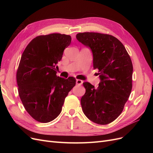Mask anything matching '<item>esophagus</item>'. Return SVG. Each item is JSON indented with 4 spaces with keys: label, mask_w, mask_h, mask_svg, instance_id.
Here are the masks:
<instances>
[{
    "label": "esophagus",
    "mask_w": 153,
    "mask_h": 153,
    "mask_svg": "<svg viewBox=\"0 0 153 153\" xmlns=\"http://www.w3.org/2000/svg\"><path fill=\"white\" fill-rule=\"evenodd\" d=\"M82 83H83V81L81 80H78H78H76V84L77 85H82Z\"/></svg>",
    "instance_id": "obj_1"
}]
</instances>
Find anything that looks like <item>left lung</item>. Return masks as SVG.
<instances>
[{
    "instance_id": "obj_1",
    "label": "left lung",
    "mask_w": 153,
    "mask_h": 153,
    "mask_svg": "<svg viewBox=\"0 0 153 153\" xmlns=\"http://www.w3.org/2000/svg\"><path fill=\"white\" fill-rule=\"evenodd\" d=\"M76 39L91 49L93 66L98 69V88L84 82L85 93L81 98L84 114L91 121L107 124L123 112L132 89L133 64L124 46L118 39L98 32H82Z\"/></svg>"
}]
</instances>
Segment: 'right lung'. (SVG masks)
<instances>
[{
	"label": "right lung",
	"mask_w": 153,
	"mask_h": 153,
	"mask_svg": "<svg viewBox=\"0 0 153 153\" xmlns=\"http://www.w3.org/2000/svg\"><path fill=\"white\" fill-rule=\"evenodd\" d=\"M71 41L69 35L38 36L22 53L16 72L18 94L27 112L37 121L46 123L56 118L76 84L74 77L57 76L55 69Z\"/></svg>",
	"instance_id": "1"
}]
</instances>
